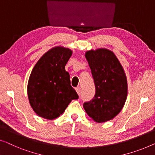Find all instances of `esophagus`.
Masks as SVG:
<instances>
[{"instance_id":"esophagus-1","label":"esophagus","mask_w":155,"mask_h":155,"mask_svg":"<svg viewBox=\"0 0 155 155\" xmlns=\"http://www.w3.org/2000/svg\"><path fill=\"white\" fill-rule=\"evenodd\" d=\"M75 90H76V91H77V94H78V95H79V94H80V92H81V88H80V87H76Z\"/></svg>"}]
</instances>
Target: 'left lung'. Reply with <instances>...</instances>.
Returning <instances> with one entry per match:
<instances>
[{"label":"left lung","instance_id":"left-lung-1","mask_svg":"<svg viewBox=\"0 0 155 155\" xmlns=\"http://www.w3.org/2000/svg\"><path fill=\"white\" fill-rule=\"evenodd\" d=\"M95 84V95L84 108L98 123L114 119L121 111L127 97V81L116 55L105 48L87 51L85 54Z\"/></svg>","mask_w":155,"mask_h":155}]
</instances>
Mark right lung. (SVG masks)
<instances>
[{"instance_id": "1", "label": "right lung", "mask_w": 155, "mask_h": 155, "mask_svg": "<svg viewBox=\"0 0 155 155\" xmlns=\"http://www.w3.org/2000/svg\"><path fill=\"white\" fill-rule=\"evenodd\" d=\"M72 54L69 48L58 46L51 48L37 62L27 86L29 103L35 114L43 118L54 120L65 110L72 100L78 98L71 86L65 65Z\"/></svg>"}]
</instances>
